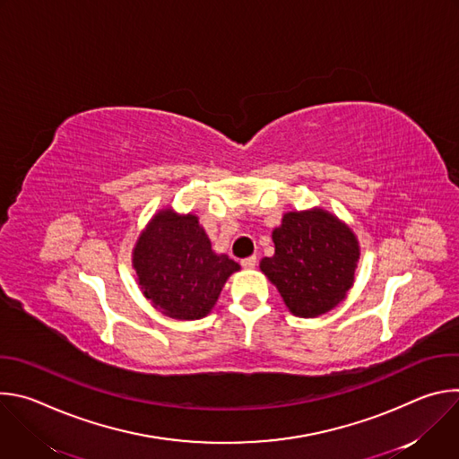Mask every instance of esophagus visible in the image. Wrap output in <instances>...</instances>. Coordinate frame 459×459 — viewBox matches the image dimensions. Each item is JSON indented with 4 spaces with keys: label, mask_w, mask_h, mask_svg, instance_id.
<instances>
[{
    "label": "esophagus",
    "mask_w": 459,
    "mask_h": 459,
    "mask_svg": "<svg viewBox=\"0 0 459 459\" xmlns=\"http://www.w3.org/2000/svg\"><path fill=\"white\" fill-rule=\"evenodd\" d=\"M241 267L243 269H254L255 267V255H248L241 259Z\"/></svg>",
    "instance_id": "34e87169"
}]
</instances>
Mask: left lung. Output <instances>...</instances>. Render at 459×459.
I'll return each instance as SVG.
<instances>
[{
    "label": "left lung",
    "mask_w": 459,
    "mask_h": 459,
    "mask_svg": "<svg viewBox=\"0 0 459 459\" xmlns=\"http://www.w3.org/2000/svg\"><path fill=\"white\" fill-rule=\"evenodd\" d=\"M273 239L276 252L261 259L259 269L292 314L316 317L343 301L354 283L359 247L338 218L321 209L289 212Z\"/></svg>",
    "instance_id": "obj_1"
}]
</instances>
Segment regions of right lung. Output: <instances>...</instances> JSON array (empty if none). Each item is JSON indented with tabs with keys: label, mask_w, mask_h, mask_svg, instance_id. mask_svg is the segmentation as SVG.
I'll use <instances>...</instances> for the list:
<instances>
[{
	"label": "right lung",
	"mask_w": 459,
	"mask_h": 459,
	"mask_svg": "<svg viewBox=\"0 0 459 459\" xmlns=\"http://www.w3.org/2000/svg\"><path fill=\"white\" fill-rule=\"evenodd\" d=\"M134 269L147 299L176 319L211 312L227 278L239 265L216 254L198 218L163 211L149 223L134 248Z\"/></svg>",
	"instance_id": "1"
}]
</instances>
